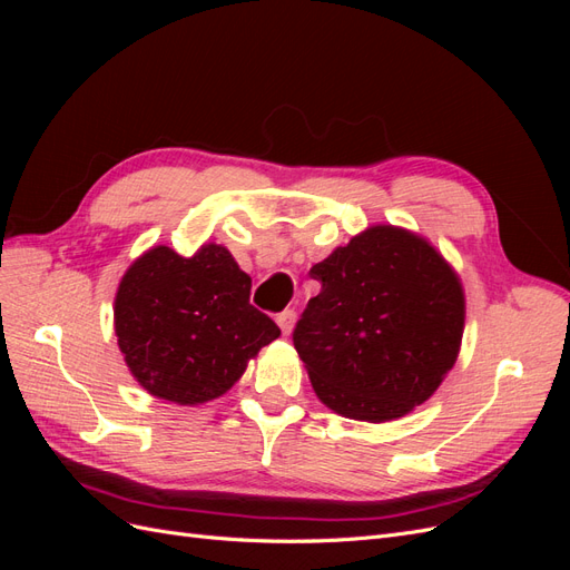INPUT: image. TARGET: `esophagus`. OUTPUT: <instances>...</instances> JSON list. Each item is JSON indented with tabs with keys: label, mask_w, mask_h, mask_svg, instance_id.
Segmentation results:
<instances>
[{
	"label": "esophagus",
	"mask_w": 570,
	"mask_h": 570,
	"mask_svg": "<svg viewBox=\"0 0 570 570\" xmlns=\"http://www.w3.org/2000/svg\"><path fill=\"white\" fill-rule=\"evenodd\" d=\"M278 325H281V331L285 333V335H289V331H292V325H295V321H297V314H295V308H285V312H281L278 314Z\"/></svg>",
	"instance_id": "obj_1"
}]
</instances>
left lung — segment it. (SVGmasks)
<instances>
[{
    "label": "left lung",
    "instance_id": "1",
    "mask_svg": "<svg viewBox=\"0 0 570 570\" xmlns=\"http://www.w3.org/2000/svg\"><path fill=\"white\" fill-rule=\"evenodd\" d=\"M308 299L292 342L318 400L356 421L400 419L454 366L463 289L423 237L375 226L308 271Z\"/></svg>",
    "mask_w": 570,
    "mask_h": 570
}]
</instances>
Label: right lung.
Returning a JSON list of instances; mask_svg holds the SVG:
<instances>
[{
    "instance_id": "obj_1",
    "label": "right lung",
    "mask_w": 570,
    "mask_h": 570,
    "mask_svg": "<svg viewBox=\"0 0 570 570\" xmlns=\"http://www.w3.org/2000/svg\"><path fill=\"white\" fill-rule=\"evenodd\" d=\"M252 278L220 245L195 256L154 247L128 268L116 292L118 347L149 394L202 404L228 392L247 361L281 335L249 304Z\"/></svg>"
}]
</instances>
